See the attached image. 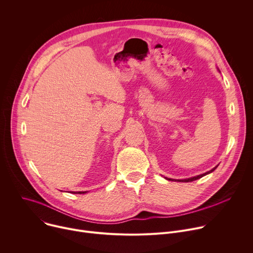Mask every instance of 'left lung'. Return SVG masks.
<instances>
[{
  "instance_id": "8db88e82",
  "label": "left lung",
  "mask_w": 253,
  "mask_h": 253,
  "mask_svg": "<svg viewBox=\"0 0 253 253\" xmlns=\"http://www.w3.org/2000/svg\"><path fill=\"white\" fill-rule=\"evenodd\" d=\"M216 167H217V166H216ZM216 167H214L213 169H211L210 171H208V172H206V173H203V174H200V175H197V176L188 178V179H180V180H177V181H178V182H191V181H194V180H197V179H199V178H201V177H203V176H205V175L211 173L212 171H214V170L216 169ZM166 179H167V178H166ZM167 180H170V181H174L175 179H167ZM175 181H176V180H175Z\"/></svg>"
}]
</instances>
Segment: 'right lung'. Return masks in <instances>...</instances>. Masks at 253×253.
<instances>
[{
  "instance_id": "1",
  "label": "right lung",
  "mask_w": 253,
  "mask_h": 253,
  "mask_svg": "<svg viewBox=\"0 0 253 253\" xmlns=\"http://www.w3.org/2000/svg\"><path fill=\"white\" fill-rule=\"evenodd\" d=\"M72 193H74V194H76V193H78V194H84V193H86V191H79V192H74V191H72Z\"/></svg>"
}]
</instances>
